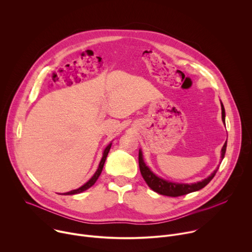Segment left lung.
<instances>
[{
    "mask_svg": "<svg viewBox=\"0 0 252 252\" xmlns=\"http://www.w3.org/2000/svg\"><path fill=\"white\" fill-rule=\"evenodd\" d=\"M221 116H222V122L225 125V112H224V107H223L222 103H221ZM226 145H227V140L225 141V143L222 147V150H221V159H223V158H224V155L226 152ZM138 165H139V170H140V173H141L143 179H145L148 186L154 191H156L159 194L171 196V197L182 196V195H185V194H188V193H190L193 191H197V190L203 189L205 186H207L209 184V182L214 177L215 173L218 172V169H219V167H218L211 173V175H209L207 178L203 179L202 182H198V183L191 184V185H188V184L186 185V184L170 183V182L164 181V179L157 176L146 165V163L143 162L142 154L140 151L138 153Z\"/></svg>",
    "mask_w": 252,
    "mask_h": 252,
    "instance_id": "1",
    "label": "left lung"
}]
</instances>
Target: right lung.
I'll return each instance as SVG.
<instances>
[{
	"label": "right lung",
	"instance_id": "add662e5",
	"mask_svg": "<svg viewBox=\"0 0 252 252\" xmlns=\"http://www.w3.org/2000/svg\"><path fill=\"white\" fill-rule=\"evenodd\" d=\"M111 147H112V143H110V145L105 148V150H104V152H103V155H102V158H101V160H100V162H99L98 168H97V170L95 171V173L93 175V177L90 179V181H89L87 184H85L83 187H81L80 189H75V190H71V191H68V192L63 193L64 195H73V194H77V193L83 192V191L87 190L88 189H90L91 187H93V186L94 185V183L96 182V179L98 178L99 174L101 173V170H102L104 161H105V159H106L107 154H109V152H110V150H111Z\"/></svg>",
	"mask_w": 252,
	"mask_h": 252
}]
</instances>
